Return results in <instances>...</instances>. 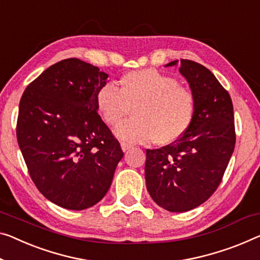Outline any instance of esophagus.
Wrapping results in <instances>:
<instances>
[{
  "instance_id": "esophagus-1",
  "label": "esophagus",
  "mask_w": 260,
  "mask_h": 260,
  "mask_svg": "<svg viewBox=\"0 0 260 260\" xmlns=\"http://www.w3.org/2000/svg\"><path fill=\"white\" fill-rule=\"evenodd\" d=\"M121 147H122L123 152H126L127 150H130L131 147H133V145H131V144H127V143H125V142H122V143H121Z\"/></svg>"
}]
</instances>
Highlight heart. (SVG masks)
I'll return each instance as SVG.
<instances>
[{"label": "heart", "instance_id": "b5f03b06", "mask_svg": "<svg viewBox=\"0 0 260 260\" xmlns=\"http://www.w3.org/2000/svg\"><path fill=\"white\" fill-rule=\"evenodd\" d=\"M118 89L106 83L96 93V108L107 125H116L133 109L134 118L119 124L115 135L131 143L172 145L194 121L197 99L188 87L153 69L127 72Z\"/></svg>", "mask_w": 260, "mask_h": 260}]
</instances>
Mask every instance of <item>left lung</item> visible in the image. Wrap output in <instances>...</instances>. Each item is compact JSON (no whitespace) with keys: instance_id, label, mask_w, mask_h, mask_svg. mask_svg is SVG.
I'll return each instance as SVG.
<instances>
[{"instance_id":"obj_1","label":"left lung","mask_w":260,"mask_h":260,"mask_svg":"<svg viewBox=\"0 0 260 260\" xmlns=\"http://www.w3.org/2000/svg\"><path fill=\"white\" fill-rule=\"evenodd\" d=\"M178 60L166 66H174ZM180 73L197 99L188 131L172 145L146 150L145 180L151 198L164 209L182 213L206 202L222 181L234 152V107L211 72L187 59Z\"/></svg>"}]
</instances>
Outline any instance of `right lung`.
I'll list each match as a JSON object with an SVG mask.
<instances>
[{
    "label": "right lung",
    "mask_w": 260,
    "mask_h": 260,
    "mask_svg": "<svg viewBox=\"0 0 260 260\" xmlns=\"http://www.w3.org/2000/svg\"><path fill=\"white\" fill-rule=\"evenodd\" d=\"M108 74L77 58L50 66L22 95L17 142L38 190L62 208L96 205L113 182L121 145L98 114Z\"/></svg>",
    "instance_id": "1"
}]
</instances>
